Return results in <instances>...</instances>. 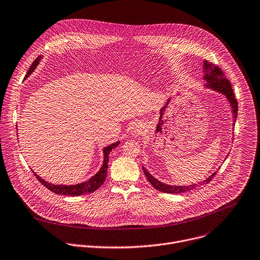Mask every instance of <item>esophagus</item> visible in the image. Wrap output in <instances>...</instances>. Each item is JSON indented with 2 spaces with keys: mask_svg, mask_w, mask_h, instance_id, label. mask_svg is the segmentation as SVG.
I'll return each instance as SVG.
<instances>
[{
  "mask_svg": "<svg viewBox=\"0 0 260 260\" xmlns=\"http://www.w3.org/2000/svg\"><path fill=\"white\" fill-rule=\"evenodd\" d=\"M143 131H144V126L140 123L135 124L133 127V134H135V135H141L143 133Z\"/></svg>",
  "mask_w": 260,
  "mask_h": 260,
  "instance_id": "esophagus-1",
  "label": "esophagus"
}]
</instances>
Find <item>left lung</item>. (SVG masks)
<instances>
[{
  "label": "left lung",
  "instance_id": "left-lung-1",
  "mask_svg": "<svg viewBox=\"0 0 260 260\" xmlns=\"http://www.w3.org/2000/svg\"><path fill=\"white\" fill-rule=\"evenodd\" d=\"M203 68H204L203 72L205 73L203 78L206 82L205 87L215 90L217 92H220L221 94H223V95H225V98L228 100L230 107L232 109L233 125H234V122L238 118V102H237V99H235V96H234V93L231 88L230 82L225 78L224 73L222 72L221 68L218 65L204 61ZM143 171H144V174L147 177L148 181L152 184V186L154 188H156V190L159 192L168 193V194H180V193L194 190V188H196L197 186H199L201 184L208 183L212 178L215 177V175L217 173V172H214L205 180L198 182V183H193V184H188V185H169L167 183H162L159 180L155 179L144 167H143Z\"/></svg>",
  "mask_w": 260,
  "mask_h": 260
}]
</instances>
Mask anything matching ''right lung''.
<instances>
[{"instance_id":"right-lung-1","label":"right lung","mask_w":260,"mask_h":260,"mask_svg":"<svg viewBox=\"0 0 260 260\" xmlns=\"http://www.w3.org/2000/svg\"><path fill=\"white\" fill-rule=\"evenodd\" d=\"M42 57L39 56L35 59V61L33 62V64L31 65L30 69L28 70V73L26 75V79L34 72L36 66L38 65L40 59ZM120 144V141L118 142H115L107 147L104 148V164L102 168L100 169V171L93 175L89 180L78 183V184H73V185H64V184H53L50 183L48 181L43 180L40 176H38L37 174L34 173V175L36 176V178L39 180V182H41L45 187H48L50 191L54 192L55 194H59V195H66V196H81L84 194H88V193H92L94 191H96L98 188L105 182L106 177H107V172H108V162H109V154L112 151V149L116 148L118 145Z\"/></svg>"}]
</instances>
